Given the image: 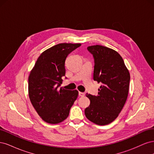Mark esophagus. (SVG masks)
I'll use <instances>...</instances> for the list:
<instances>
[{
	"label": "esophagus",
	"mask_w": 154,
	"mask_h": 154,
	"mask_svg": "<svg viewBox=\"0 0 154 154\" xmlns=\"http://www.w3.org/2000/svg\"><path fill=\"white\" fill-rule=\"evenodd\" d=\"M79 96H82V97L84 96H85V93L82 92H79Z\"/></svg>",
	"instance_id": "1"
}]
</instances>
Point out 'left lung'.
<instances>
[{
  "mask_svg": "<svg viewBox=\"0 0 154 154\" xmlns=\"http://www.w3.org/2000/svg\"><path fill=\"white\" fill-rule=\"evenodd\" d=\"M87 49L94 58L93 78L102 85L97 96L86 94L91 103L85 114L96 125H108L117 118L127 101L130 73L115 50L100 45L88 46Z\"/></svg>",
  "mask_w": 154,
  "mask_h": 154,
  "instance_id": "8db88e82",
  "label": "left lung"
}]
</instances>
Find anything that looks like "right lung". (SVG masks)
<instances>
[{
    "mask_svg": "<svg viewBox=\"0 0 154 154\" xmlns=\"http://www.w3.org/2000/svg\"><path fill=\"white\" fill-rule=\"evenodd\" d=\"M81 44L62 43L40 54L29 73L28 93L31 103L44 122L58 124L67 119L78 91L60 88L66 74V58Z\"/></svg>",
    "mask_w": 154,
    "mask_h": 154,
    "instance_id": "obj_1",
    "label": "right lung"
}]
</instances>
